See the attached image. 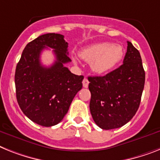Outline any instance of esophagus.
I'll return each mask as SVG.
<instances>
[{"label":"esophagus","mask_w":160,"mask_h":160,"mask_svg":"<svg viewBox=\"0 0 160 160\" xmlns=\"http://www.w3.org/2000/svg\"><path fill=\"white\" fill-rule=\"evenodd\" d=\"M88 80L87 78H84V80H83V86L84 87V88H88Z\"/></svg>","instance_id":"1"}]
</instances>
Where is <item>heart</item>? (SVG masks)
<instances>
[{
    "instance_id": "obj_1",
    "label": "heart",
    "mask_w": 160,
    "mask_h": 160,
    "mask_svg": "<svg viewBox=\"0 0 160 160\" xmlns=\"http://www.w3.org/2000/svg\"><path fill=\"white\" fill-rule=\"evenodd\" d=\"M123 53L124 51L121 45L103 42L87 47L80 52V56L90 62L92 72L97 74H104L117 66L123 58ZM73 59L76 62V58Z\"/></svg>"
}]
</instances>
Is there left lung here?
Here are the masks:
<instances>
[{
    "label": "left lung",
    "mask_w": 160,
    "mask_h": 160,
    "mask_svg": "<svg viewBox=\"0 0 160 160\" xmlns=\"http://www.w3.org/2000/svg\"><path fill=\"white\" fill-rule=\"evenodd\" d=\"M123 64L104 76H89L92 117L105 130L120 128L138 111L145 84L139 51L129 41Z\"/></svg>",
    "instance_id": "left-lung-1"
}]
</instances>
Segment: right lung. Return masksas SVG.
Instances as JSON below:
<instances>
[{
  "label": "right lung",
  "mask_w": 160,
  "mask_h": 160,
  "mask_svg": "<svg viewBox=\"0 0 160 160\" xmlns=\"http://www.w3.org/2000/svg\"><path fill=\"white\" fill-rule=\"evenodd\" d=\"M47 47L54 49L56 60L49 68L39 57ZM64 36L47 33L29 42L15 70L16 98L27 117L44 127L56 125L68 113L70 105L82 88L83 76H76L64 64L71 62Z\"/></svg>",
  "instance_id": "obj_1"
}]
</instances>
